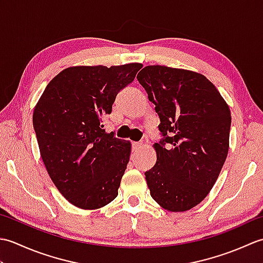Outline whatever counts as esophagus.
<instances>
[{
  "instance_id": "esophagus-1",
  "label": "esophagus",
  "mask_w": 263,
  "mask_h": 263,
  "mask_svg": "<svg viewBox=\"0 0 263 263\" xmlns=\"http://www.w3.org/2000/svg\"><path fill=\"white\" fill-rule=\"evenodd\" d=\"M142 146H143V144H142L141 142H133V143H132L133 150H139Z\"/></svg>"
}]
</instances>
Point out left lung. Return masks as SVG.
Returning a JSON list of instances; mask_svg holds the SVG:
<instances>
[{"instance_id": "obj_1", "label": "left lung", "mask_w": 263, "mask_h": 263, "mask_svg": "<svg viewBox=\"0 0 263 263\" xmlns=\"http://www.w3.org/2000/svg\"><path fill=\"white\" fill-rule=\"evenodd\" d=\"M137 78L156 106L164 137L154 144L157 161L144 173L150 195L172 212L192 209L208 195L226 160L230 106L198 72L148 65Z\"/></svg>"}]
</instances>
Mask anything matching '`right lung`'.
Wrapping results in <instances>:
<instances>
[{
	"instance_id": "obj_1",
	"label": "right lung",
	"mask_w": 263,
	"mask_h": 263,
	"mask_svg": "<svg viewBox=\"0 0 263 263\" xmlns=\"http://www.w3.org/2000/svg\"><path fill=\"white\" fill-rule=\"evenodd\" d=\"M140 63L70 66L54 77L35 106L32 123L47 173L70 203L95 210L119 194L131 142L104 130L116 95Z\"/></svg>"
}]
</instances>
